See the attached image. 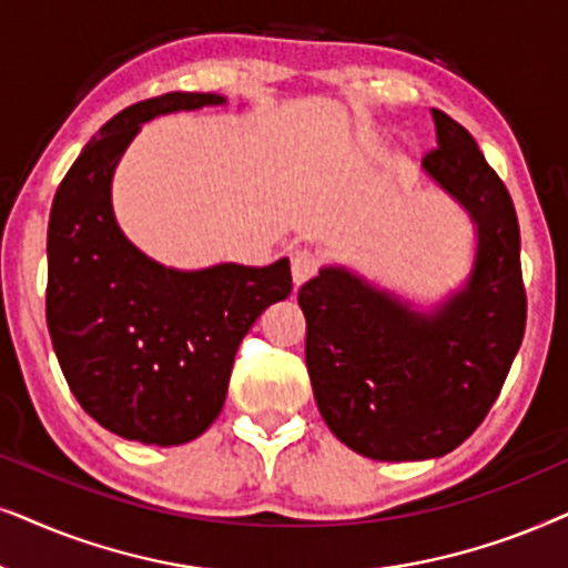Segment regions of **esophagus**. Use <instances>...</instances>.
Listing matches in <instances>:
<instances>
[{"mask_svg": "<svg viewBox=\"0 0 568 568\" xmlns=\"http://www.w3.org/2000/svg\"><path fill=\"white\" fill-rule=\"evenodd\" d=\"M316 272H320V254L312 252V248H298L293 254V280H296V285L306 283Z\"/></svg>", "mask_w": 568, "mask_h": 568, "instance_id": "obj_1", "label": "esophagus"}]
</instances>
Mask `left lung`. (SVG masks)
Wrapping results in <instances>:
<instances>
[{
  "mask_svg": "<svg viewBox=\"0 0 568 568\" xmlns=\"http://www.w3.org/2000/svg\"><path fill=\"white\" fill-rule=\"evenodd\" d=\"M430 113L438 145L423 155V169L478 223L465 291L428 316L337 267L298 291L322 418L353 452L384 463L457 449L494 407L527 324L509 189L463 124Z\"/></svg>",
  "mask_w": 568,
  "mask_h": 568,
  "instance_id": "8db88e82",
  "label": "left lung"
}]
</instances>
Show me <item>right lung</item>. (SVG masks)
Listing matches in <instances>:
<instances>
[{
    "label": "right lung",
    "mask_w": 568,
    "mask_h": 568,
    "mask_svg": "<svg viewBox=\"0 0 568 568\" xmlns=\"http://www.w3.org/2000/svg\"><path fill=\"white\" fill-rule=\"evenodd\" d=\"M223 103L165 93L116 113L82 148L49 217L47 324L62 374L90 418L130 442H192L223 410L233 358L264 308L291 296V262L165 270L111 213V176L142 121Z\"/></svg>",
    "instance_id": "right-lung-1"
}]
</instances>
